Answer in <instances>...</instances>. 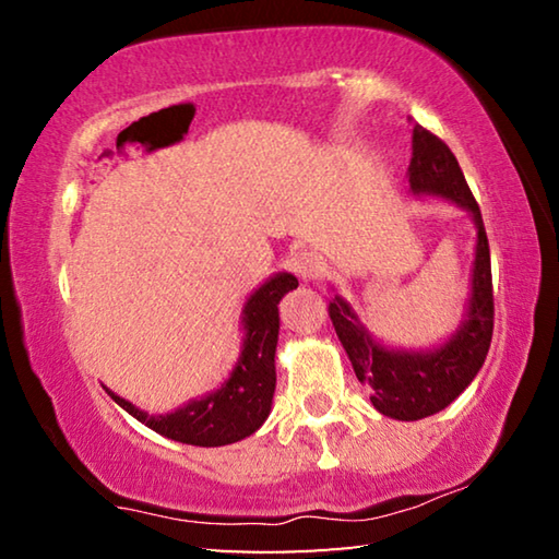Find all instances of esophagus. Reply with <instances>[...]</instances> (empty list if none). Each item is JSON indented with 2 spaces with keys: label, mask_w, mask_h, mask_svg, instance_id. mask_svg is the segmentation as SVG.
<instances>
[{
  "label": "esophagus",
  "mask_w": 559,
  "mask_h": 559,
  "mask_svg": "<svg viewBox=\"0 0 559 559\" xmlns=\"http://www.w3.org/2000/svg\"><path fill=\"white\" fill-rule=\"evenodd\" d=\"M293 271L300 281H316L320 273H323V259L318 257L316 251H300L296 259H293Z\"/></svg>",
  "instance_id": "34e87169"
}]
</instances>
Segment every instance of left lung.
Masks as SVG:
<instances>
[{
    "label": "left lung",
    "mask_w": 559,
    "mask_h": 559,
    "mask_svg": "<svg viewBox=\"0 0 559 559\" xmlns=\"http://www.w3.org/2000/svg\"><path fill=\"white\" fill-rule=\"evenodd\" d=\"M409 189L416 197H441L459 204L476 226L471 296L461 325L439 347L396 349L374 340L343 296H335L328 308L357 380L372 390L374 409L400 421L447 409L484 367L493 337V281L480 210L449 145L421 126H414L412 135Z\"/></svg>",
    "instance_id": "left-lung-1"
}]
</instances>
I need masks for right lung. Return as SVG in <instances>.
<instances>
[{
	"instance_id": "1",
	"label": "right lung",
	"mask_w": 559,
	"mask_h": 559,
	"mask_svg": "<svg viewBox=\"0 0 559 559\" xmlns=\"http://www.w3.org/2000/svg\"><path fill=\"white\" fill-rule=\"evenodd\" d=\"M293 288H298V278L281 271L251 293L241 310V355L219 390L189 400L167 414H147L138 409L135 404L122 400L106 386L110 400H116V404L135 416L138 421H143L145 427L179 443L226 447V443L251 437L271 414L273 392H276L278 302Z\"/></svg>"
}]
</instances>
